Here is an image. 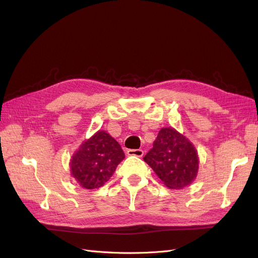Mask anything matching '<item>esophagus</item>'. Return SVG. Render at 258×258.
Listing matches in <instances>:
<instances>
[{"label": "esophagus", "mask_w": 258, "mask_h": 258, "mask_svg": "<svg viewBox=\"0 0 258 258\" xmlns=\"http://www.w3.org/2000/svg\"><path fill=\"white\" fill-rule=\"evenodd\" d=\"M128 156H136V157H142L144 155L143 150H128L127 151Z\"/></svg>", "instance_id": "1"}]
</instances>
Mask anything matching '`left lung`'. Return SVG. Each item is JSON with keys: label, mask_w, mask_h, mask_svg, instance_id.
<instances>
[{"label": "left lung", "mask_w": 258, "mask_h": 258, "mask_svg": "<svg viewBox=\"0 0 258 258\" xmlns=\"http://www.w3.org/2000/svg\"><path fill=\"white\" fill-rule=\"evenodd\" d=\"M143 159L171 189L189 186L198 173L196 148L188 139L171 127L160 129L153 148Z\"/></svg>", "instance_id": "1"}]
</instances>
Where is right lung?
Wrapping results in <instances>:
<instances>
[{
    "label": "right lung",
    "mask_w": 258,
    "mask_h": 258,
    "mask_svg": "<svg viewBox=\"0 0 258 258\" xmlns=\"http://www.w3.org/2000/svg\"><path fill=\"white\" fill-rule=\"evenodd\" d=\"M124 158L119 143L103 130L86 140L72 156L71 175L86 189L103 186Z\"/></svg>",
    "instance_id": "add662e5"
}]
</instances>
